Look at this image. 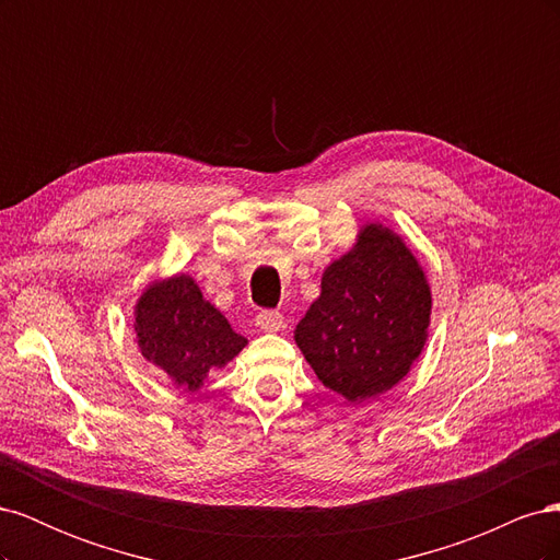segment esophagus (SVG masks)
<instances>
[{
    "label": "esophagus",
    "mask_w": 560,
    "mask_h": 560,
    "mask_svg": "<svg viewBox=\"0 0 560 560\" xmlns=\"http://www.w3.org/2000/svg\"><path fill=\"white\" fill-rule=\"evenodd\" d=\"M254 322H257V327L261 331H280L282 329V315L278 311H261V313H257V317H254Z\"/></svg>",
    "instance_id": "34e87169"
}]
</instances>
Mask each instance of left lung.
I'll return each instance as SVG.
<instances>
[{"label": "left lung", "mask_w": 560, "mask_h": 560, "mask_svg": "<svg viewBox=\"0 0 560 560\" xmlns=\"http://www.w3.org/2000/svg\"><path fill=\"white\" fill-rule=\"evenodd\" d=\"M432 294L413 252L383 224L322 273V292L294 329L315 376L352 404L395 387L428 341Z\"/></svg>", "instance_id": "left-lung-1"}]
</instances>
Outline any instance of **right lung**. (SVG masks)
<instances>
[{
    "label": "right lung",
    "instance_id": "1",
    "mask_svg": "<svg viewBox=\"0 0 560 560\" xmlns=\"http://www.w3.org/2000/svg\"><path fill=\"white\" fill-rule=\"evenodd\" d=\"M135 334L142 358L159 366L177 387L196 389L210 369H222L245 346L229 319L189 276H173L151 282L135 303Z\"/></svg>",
    "mask_w": 560,
    "mask_h": 560
}]
</instances>
